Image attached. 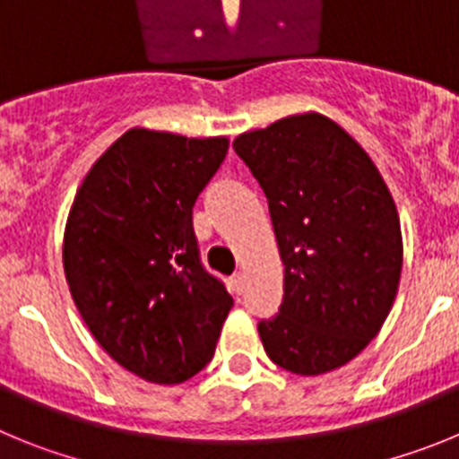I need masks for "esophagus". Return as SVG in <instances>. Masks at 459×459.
Masks as SVG:
<instances>
[{
  "label": "esophagus",
  "mask_w": 459,
  "mask_h": 459,
  "mask_svg": "<svg viewBox=\"0 0 459 459\" xmlns=\"http://www.w3.org/2000/svg\"><path fill=\"white\" fill-rule=\"evenodd\" d=\"M232 290L237 291V294H243V291H246V273L238 271V273L232 275Z\"/></svg>",
  "instance_id": "1"
}]
</instances>
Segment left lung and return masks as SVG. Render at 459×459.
<instances>
[{"instance_id": "8db88e82", "label": "left lung", "mask_w": 459, "mask_h": 459, "mask_svg": "<svg viewBox=\"0 0 459 459\" xmlns=\"http://www.w3.org/2000/svg\"><path fill=\"white\" fill-rule=\"evenodd\" d=\"M234 152L269 200L285 296L257 324L275 366L324 375L379 333L403 271V232L388 186L359 142L307 112L243 133Z\"/></svg>"}]
</instances>
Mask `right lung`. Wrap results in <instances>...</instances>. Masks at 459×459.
Listing matches in <instances>:
<instances>
[{"label":"right lung","mask_w":459,"mask_h":459,"mask_svg":"<svg viewBox=\"0 0 459 459\" xmlns=\"http://www.w3.org/2000/svg\"><path fill=\"white\" fill-rule=\"evenodd\" d=\"M227 137L131 128L93 163L64 232L68 290L91 335L133 375L181 384L213 359L232 296L202 266L193 206Z\"/></svg>","instance_id":"add662e5"}]
</instances>
